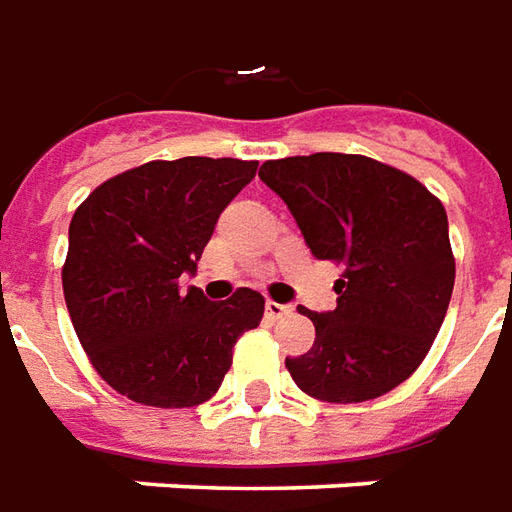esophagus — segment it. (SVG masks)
<instances>
[{"mask_svg": "<svg viewBox=\"0 0 512 512\" xmlns=\"http://www.w3.org/2000/svg\"><path fill=\"white\" fill-rule=\"evenodd\" d=\"M264 312H267V317H270V320H284V317L292 315V306H290V303L267 301V306H264Z\"/></svg>", "mask_w": 512, "mask_h": 512, "instance_id": "34e87169", "label": "esophagus"}]
</instances>
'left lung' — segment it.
I'll use <instances>...</instances> for the list:
<instances>
[{"label": "left lung", "mask_w": 512, "mask_h": 512, "mask_svg": "<svg viewBox=\"0 0 512 512\" xmlns=\"http://www.w3.org/2000/svg\"><path fill=\"white\" fill-rule=\"evenodd\" d=\"M262 178L317 259L343 267L337 309L309 312L315 345L287 359L306 396L370 401L407 382L438 337L454 290L449 220L438 197L368 155L264 161Z\"/></svg>", "instance_id": "left-lung-1"}]
</instances>
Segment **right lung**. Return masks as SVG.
<instances>
[{
	"mask_svg": "<svg viewBox=\"0 0 512 512\" xmlns=\"http://www.w3.org/2000/svg\"><path fill=\"white\" fill-rule=\"evenodd\" d=\"M256 161H147L100 183L69 222L63 298L94 370L136 404L181 410L209 401L234 345L262 323L264 298L183 292L222 209L256 175Z\"/></svg>",
	"mask_w": 512,
	"mask_h": 512,
	"instance_id": "add662e5",
	"label": "right lung"
}]
</instances>
